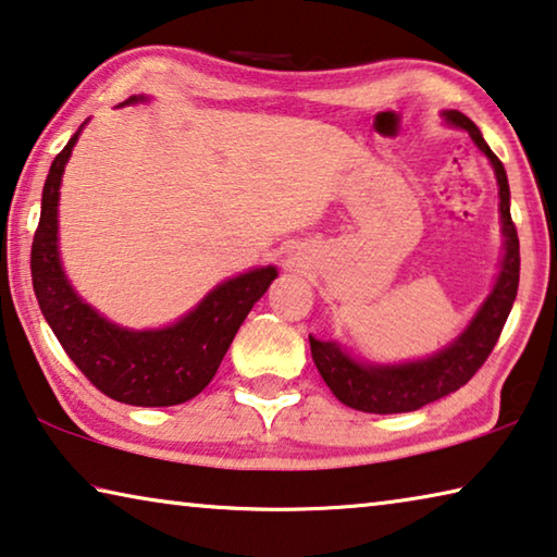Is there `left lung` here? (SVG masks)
Wrapping results in <instances>:
<instances>
[{"label":"left lung","instance_id":"1","mask_svg":"<svg viewBox=\"0 0 557 557\" xmlns=\"http://www.w3.org/2000/svg\"><path fill=\"white\" fill-rule=\"evenodd\" d=\"M444 119L454 126L469 131L473 144L481 148L488 158L498 178L500 196V223L503 237H506V255L500 262V275L493 285V293L485 297V302L471 324L466 326L461 337L446 349L436 351L434 357L406 361V364H386L369 367L359 364L347 351L339 349L334 342H320L310 337L312 359L324 384L342 404L351 406L357 411L367 413H404L417 411L436 399H444L469 382L479 372L483 361L496 347V342L506 324L510 307L516 302L518 277H520V245L516 223L510 218V190L506 168L498 161V156L485 144L475 123L463 116L461 111H444Z\"/></svg>","mask_w":557,"mask_h":557}]
</instances>
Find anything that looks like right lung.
Returning <instances> with one entry per match:
<instances>
[{"mask_svg":"<svg viewBox=\"0 0 557 557\" xmlns=\"http://www.w3.org/2000/svg\"><path fill=\"white\" fill-rule=\"evenodd\" d=\"M131 96L126 103L144 101ZM82 128L49 168L41 218L32 243V285L44 320L69 359L96 389L131 406H173L198 396L215 376L252 305L277 270L258 268L218 285L196 310L165 330L134 332L111 324L78 297L59 260V185Z\"/></svg>","mask_w":557,"mask_h":557,"instance_id":"1","label":"right lung"}]
</instances>
